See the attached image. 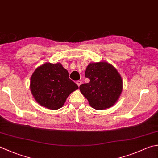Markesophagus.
<instances>
[{
  "instance_id": "34e87169",
  "label": "esophagus",
  "mask_w": 158,
  "mask_h": 158,
  "mask_svg": "<svg viewBox=\"0 0 158 158\" xmlns=\"http://www.w3.org/2000/svg\"><path fill=\"white\" fill-rule=\"evenodd\" d=\"M76 83H77V85L79 86H79L81 85V81H77Z\"/></svg>"
}]
</instances>
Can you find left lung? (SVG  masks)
I'll list each match as a JSON object with an SVG mask.
<instances>
[{"label": "left lung", "instance_id": "obj_1", "mask_svg": "<svg viewBox=\"0 0 158 158\" xmlns=\"http://www.w3.org/2000/svg\"><path fill=\"white\" fill-rule=\"evenodd\" d=\"M85 77L89 82L81 84L79 89L91 107L102 110L115 104L123 89L121 77L115 68L106 61L91 63Z\"/></svg>", "mask_w": 158, "mask_h": 158}]
</instances>
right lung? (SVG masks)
I'll use <instances>...</instances> for the list:
<instances>
[{"instance_id":"1","label":"right lung","mask_w":158,"mask_h":158,"mask_svg":"<svg viewBox=\"0 0 158 158\" xmlns=\"http://www.w3.org/2000/svg\"><path fill=\"white\" fill-rule=\"evenodd\" d=\"M60 63H46L34 71L30 89L36 101L50 110L60 109L71 92L79 87Z\"/></svg>"}]
</instances>
